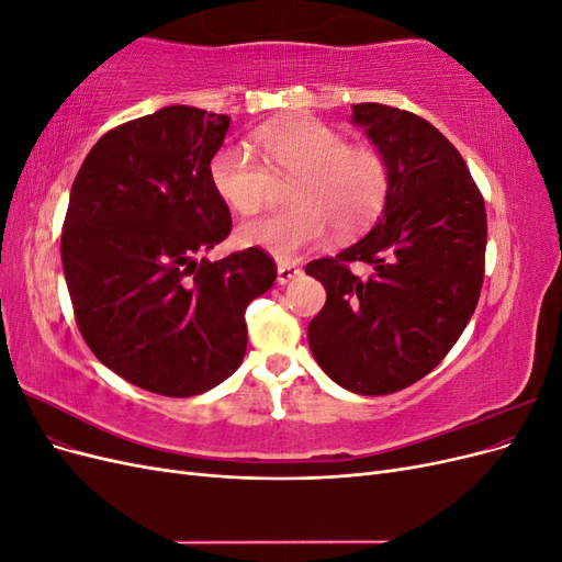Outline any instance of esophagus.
<instances>
[{"mask_svg": "<svg viewBox=\"0 0 562 562\" xmlns=\"http://www.w3.org/2000/svg\"><path fill=\"white\" fill-rule=\"evenodd\" d=\"M302 274V269L297 267V265H279V269H277V281L281 283V285H285V283H291L293 279H297Z\"/></svg>", "mask_w": 562, "mask_h": 562, "instance_id": "1", "label": "esophagus"}]
</instances>
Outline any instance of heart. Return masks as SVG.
<instances>
[{
	"mask_svg": "<svg viewBox=\"0 0 562 562\" xmlns=\"http://www.w3.org/2000/svg\"><path fill=\"white\" fill-rule=\"evenodd\" d=\"M248 149L220 147L209 166L215 194L229 209L250 213L265 201L271 178L293 180L285 190L291 209L246 220L239 227L244 246L260 248L277 260H295L318 246L328 225L351 234L378 217L391 187L382 151L349 145L347 135L321 119H295L262 126L250 135Z\"/></svg>",
	"mask_w": 562,
	"mask_h": 562,
	"instance_id": "b5f03b06",
	"label": "heart"
}]
</instances>
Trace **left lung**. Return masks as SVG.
Segmentation results:
<instances>
[{
    "label": "left lung",
    "instance_id": "1",
    "mask_svg": "<svg viewBox=\"0 0 562 562\" xmlns=\"http://www.w3.org/2000/svg\"><path fill=\"white\" fill-rule=\"evenodd\" d=\"M353 122L384 155L391 187L361 241L304 267L326 288L310 347L339 386L384 396L429 375L464 333L483 288L487 217L462 155L427 119L359 103ZM351 263L371 274L353 276Z\"/></svg>",
    "mask_w": 562,
    "mask_h": 562
}]
</instances>
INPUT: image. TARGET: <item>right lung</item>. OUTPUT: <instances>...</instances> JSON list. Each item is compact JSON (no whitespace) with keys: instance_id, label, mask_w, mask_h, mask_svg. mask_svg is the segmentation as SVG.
I'll list each match as a JSON object with an SVG mask.
<instances>
[{"instance_id":"add662e5","label":"right lung","mask_w":562,"mask_h":562,"mask_svg":"<svg viewBox=\"0 0 562 562\" xmlns=\"http://www.w3.org/2000/svg\"><path fill=\"white\" fill-rule=\"evenodd\" d=\"M227 114L171 105L108 131L83 159L60 255L77 328L100 363L151 394H203L241 366L246 307L277 281L269 252L196 255L232 232L209 166Z\"/></svg>"}]
</instances>
